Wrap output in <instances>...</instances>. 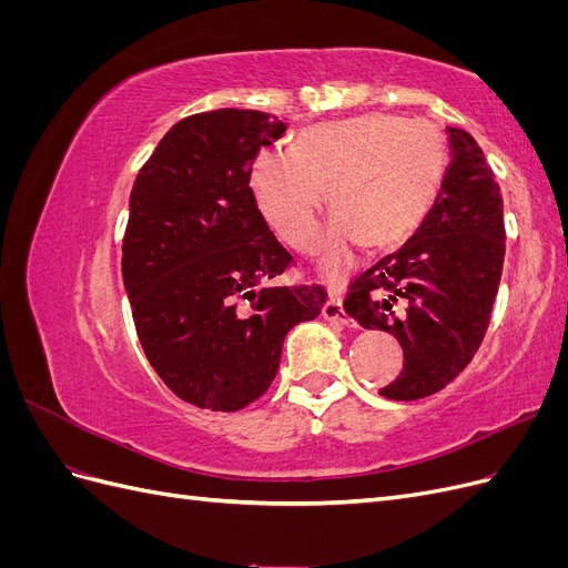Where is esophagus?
<instances>
[{
  "instance_id": "34e87169",
  "label": "esophagus",
  "mask_w": 568,
  "mask_h": 568,
  "mask_svg": "<svg viewBox=\"0 0 568 568\" xmlns=\"http://www.w3.org/2000/svg\"><path fill=\"white\" fill-rule=\"evenodd\" d=\"M322 317L326 322H334L336 326H348V329H353V326H355V322L346 315V311H343L338 296L326 298V303L322 305Z\"/></svg>"
}]
</instances>
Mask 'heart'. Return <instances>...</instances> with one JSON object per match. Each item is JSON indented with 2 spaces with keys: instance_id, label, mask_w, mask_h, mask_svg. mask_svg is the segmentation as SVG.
Segmentation results:
<instances>
[{
  "instance_id": "heart-1",
  "label": "heart",
  "mask_w": 568,
  "mask_h": 568,
  "mask_svg": "<svg viewBox=\"0 0 568 568\" xmlns=\"http://www.w3.org/2000/svg\"><path fill=\"white\" fill-rule=\"evenodd\" d=\"M448 168V144L428 120L367 113L305 128L288 151L263 149L248 186L257 211L288 246L311 251L329 189L338 213L322 270L338 277L351 248L400 244L432 209Z\"/></svg>"
}]
</instances>
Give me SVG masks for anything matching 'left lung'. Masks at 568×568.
<instances>
[{"instance_id": "8db88e82", "label": "left lung", "mask_w": 568, "mask_h": 568, "mask_svg": "<svg viewBox=\"0 0 568 568\" xmlns=\"http://www.w3.org/2000/svg\"><path fill=\"white\" fill-rule=\"evenodd\" d=\"M453 161L419 230L351 284L343 311L393 334L403 372L379 393L419 400L471 363L490 324L505 263L503 194L484 151L448 128Z\"/></svg>"}]
</instances>
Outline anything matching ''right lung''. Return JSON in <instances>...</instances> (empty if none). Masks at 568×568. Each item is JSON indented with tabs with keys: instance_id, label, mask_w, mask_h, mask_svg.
<instances>
[{
	"instance_id": "add662e5",
	"label": "right lung",
	"mask_w": 568,
	"mask_h": 568,
	"mask_svg": "<svg viewBox=\"0 0 568 568\" xmlns=\"http://www.w3.org/2000/svg\"><path fill=\"white\" fill-rule=\"evenodd\" d=\"M263 111L180 120L130 194L123 282L149 365L184 403L236 412L270 388L286 334L315 320L326 291L261 286L294 257L248 186L257 151L284 134Z\"/></svg>"
}]
</instances>
